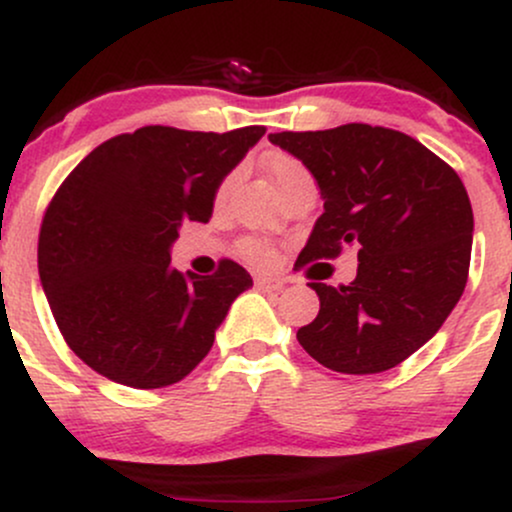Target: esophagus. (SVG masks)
Instances as JSON below:
<instances>
[{"label":"esophagus","instance_id":"esophagus-1","mask_svg":"<svg viewBox=\"0 0 512 512\" xmlns=\"http://www.w3.org/2000/svg\"><path fill=\"white\" fill-rule=\"evenodd\" d=\"M255 289L262 293H276L284 289V281L281 279H269V276H257L255 279Z\"/></svg>","mask_w":512,"mask_h":512}]
</instances>
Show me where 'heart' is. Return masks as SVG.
Returning a JSON list of instances; mask_svg holds the SVG:
<instances>
[{"mask_svg": "<svg viewBox=\"0 0 512 512\" xmlns=\"http://www.w3.org/2000/svg\"><path fill=\"white\" fill-rule=\"evenodd\" d=\"M264 173H267L269 182L274 185L276 195L289 190L293 185H298V182L313 180L310 178L308 168H305L298 158H293L289 154H279V151L264 158ZM226 192L228 182H223L219 187V199L226 197ZM240 255H243L250 264H255V267H269V264L274 262V250L257 238H245L243 243H240Z\"/></svg>", "mask_w": 512, "mask_h": 512, "instance_id": "heart-1", "label": "heart"}]
</instances>
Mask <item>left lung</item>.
<instances>
[{
    "label": "left lung",
    "instance_id": "8db88e82",
    "mask_svg": "<svg viewBox=\"0 0 512 512\" xmlns=\"http://www.w3.org/2000/svg\"><path fill=\"white\" fill-rule=\"evenodd\" d=\"M269 142L310 170L325 202L296 267L358 250L351 284H310L320 313L298 344L337 373L399 366L440 330L467 284L474 214L460 175L407 134L358 122Z\"/></svg>",
    "mask_w": 512,
    "mask_h": 512
}]
</instances>
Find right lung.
Returning <instances> with one entry per match:
<instances>
[{
	"mask_svg": "<svg viewBox=\"0 0 512 512\" xmlns=\"http://www.w3.org/2000/svg\"><path fill=\"white\" fill-rule=\"evenodd\" d=\"M264 127L187 132L151 125L108 139L62 182L45 211L38 272L64 342L113 383H180L252 286L231 260L180 274L170 248L185 221L207 223L223 178Z\"/></svg>",
	"mask_w": 512,
	"mask_h": 512,
	"instance_id": "right-lung-1",
	"label": "right lung"
}]
</instances>
